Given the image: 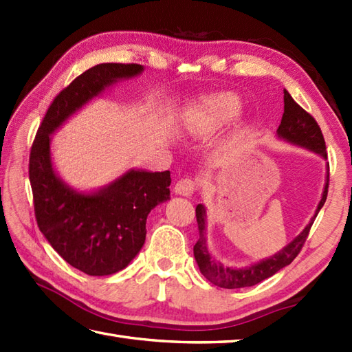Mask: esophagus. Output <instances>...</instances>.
Returning <instances> with one entry per match:
<instances>
[{
	"mask_svg": "<svg viewBox=\"0 0 352 352\" xmlns=\"http://www.w3.org/2000/svg\"><path fill=\"white\" fill-rule=\"evenodd\" d=\"M195 190H197V183L188 177L178 180L174 188V192L177 195H183V197H190Z\"/></svg>",
	"mask_w": 352,
	"mask_h": 352,
	"instance_id": "34e87169",
	"label": "esophagus"
}]
</instances>
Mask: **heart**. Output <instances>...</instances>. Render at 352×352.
Here are the masks:
<instances>
[{"mask_svg": "<svg viewBox=\"0 0 352 352\" xmlns=\"http://www.w3.org/2000/svg\"><path fill=\"white\" fill-rule=\"evenodd\" d=\"M241 100L233 94H223L213 96L206 102L204 118L208 125H221L230 121L239 115L241 111Z\"/></svg>", "mask_w": 352, "mask_h": 352, "instance_id": "obj_1", "label": "heart"}]
</instances>
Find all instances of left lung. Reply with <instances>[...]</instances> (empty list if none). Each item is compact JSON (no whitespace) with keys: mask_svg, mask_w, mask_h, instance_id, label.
<instances>
[{"mask_svg":"<svg viewBox=\"0 0 352 352\" xmlns=\"http://www.w3.org/2000/svg\"><path fill=\"white\" fill-rule=\"evenodd\" d=\"M276 136L289 142V144L307 148L310 151L327 159L325 140L322 136V131H320L318 122L315 121V118L307 113L300 104H296L287 91H284V113L278 130H276ZM327 169V183L324 188L322 198H320L315 216H313L311 221L309 222V226L305 227L289 245L284 246L281 251L274 254L272 257L265 258L258 261V263H254L246 267L223 266L210 256L206 239V207L203 204H198L195 212L199 239L195 246H193V256H195L201 274L218 287L242 289L256 286L260 281H263L278 272L284 266L290 265L298 254H300L302 245L305 243V239L309 236L313 221H315L319 210L325 204L328 193V178H330V166Z\"/></svg>","mask_w":352,"mask_h":352,"instance_id":"1","label":"left lung"}]
</instances>
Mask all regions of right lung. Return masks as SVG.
I'll list each match as a JSON object with an SVG mask.
<instances>
[{"instance_id":"right-lung-1","label":"right lung","mask_w":352,"mask_h":352,"mask_svg":"<svg viewBox=\"0 0 352 352\" xmlns=\"http://www.w3.org/2000/svg\"><path fill=\"white\" fill-rule=\"evenodd\" d=\"M142 71L136 63H101L81 74L51 102L30 153L37 227L58 256L87 275L122 271L138 256L149 212L170 197V172L130 169L100 190L77 192L52 168L51 134L107 87Z\"/></svg>"}]
</instances>
